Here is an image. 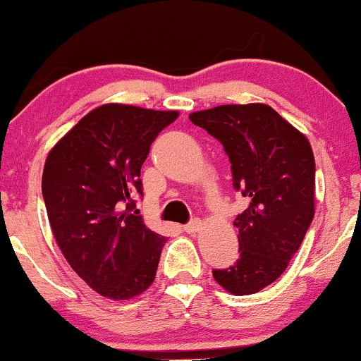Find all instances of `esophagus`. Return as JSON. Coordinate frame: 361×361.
Masks as SVG:
<instances>
[{
    "instance_id": "esophagus-1",
    "label": "esophagus",
    "mask_w": 361,
    "mask_h": 361,
    "mask_svg": "<svg viewBox=\"0 0 361 361\" xmlns=\"http://www.w3.org/2000/svg\"><path fill=\"white\" fill-rule=\"evenodd\" d=\"M200 229H202L200 219H192V221L183 226V231H185V233H188V234H195L197 231H200Z\"/></svg>"
}]
</instances>
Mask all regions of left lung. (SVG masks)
I'll return each instance as SVG.
<instances>
[{
    "label": "left lung",
    "instance_id": "left-lung-1",
    "mask_svg": "<svg viewBox=\"0 0 361 361\" xmlns=\"http://www.w3.org/2000/svg\"><path fill=\"white\" fill-rule=\"evenodd\" d=\"M190 120L222 144L233 186L250 200L234 219L239 258L212 275L227 292L251 295L285 271L312 222V147L304 134L261 103L215 106L195 111Z\"/></svg>",
    "mask_w": 361,
    "mask_h": 361
}]
</instances>
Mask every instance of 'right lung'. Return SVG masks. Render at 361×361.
Masks as SVG:
<instances>
[{"label": "right lung", "instance_id": "add662e5", "mask_svg": "<svg viewBox=\"0 0 361 361\" xmlns=\"http://www.w3.org/2000/svg\"><path fill=\"white\" fill-rule=\"evenodd\" d=\"M178 111L132 105L91 110L49 152L42 195L54 238L94 292L128 300L154 281L166 238L135 210L140 168Z\"/></svg>", "mask_w": 361, "mask_h": 361}]
</instances>
